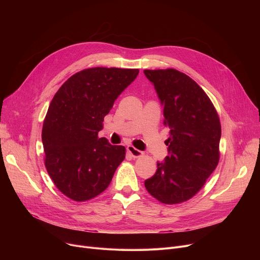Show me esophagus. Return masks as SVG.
<instances>
[{
	"mask_svg": "<svg viewBox=\"0 0 260 260\" xmlns=\"http://www.w3.org/2000/svg\"><path fill=\"white\" fill-rule=\"evenodd\" d=\"M126 149H127V152L132 155L133 158H138L143 155V153L141 151H139V149H137V148H135L133 145H128L126 147Z\"/></svg>",
	"mask_w": 260,
	"mask_h": 260,
	"instance_id": "esophagus-1",
	"label": "esophagus"
}]
</instances>
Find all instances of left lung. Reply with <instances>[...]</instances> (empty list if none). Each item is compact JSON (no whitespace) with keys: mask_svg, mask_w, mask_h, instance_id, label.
<instances>
[{"mask_svg":"<svg viewBox=\"0 0 260 260\" xmlns=\"http://www.w3.org/2000/svg\"><path fill=\"white\" fill-rule=\"evenodd\" d=\"M161 105L169 155L157 162L156 174L144 181L147 192L166 204L186 201L196 195L219 161L221 126L208 94L183 73L145 70Z\"/></svg>","mask_w":260,"mask_h":260,"instance_id":"1","label":"left lung"}]
</instances>
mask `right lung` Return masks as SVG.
<instances>
[{"mask_svg": "<svg viewBox=\"0 0 260 260\" xmlns=\"http://www.w3.org/2000/svg\"><path fill=\"white\" fill-rule=\"evenodd\" d=\"M139 70L93 67L72 76L54 94L42 128L45 167L56 186L75 201L101 194L125 147L99 138L104 117Z\"/></svg>", "mask_w": 260, "mask_h": 260, "instance_id": "right-lung-1", "label": "right lung"}]
</instances>
